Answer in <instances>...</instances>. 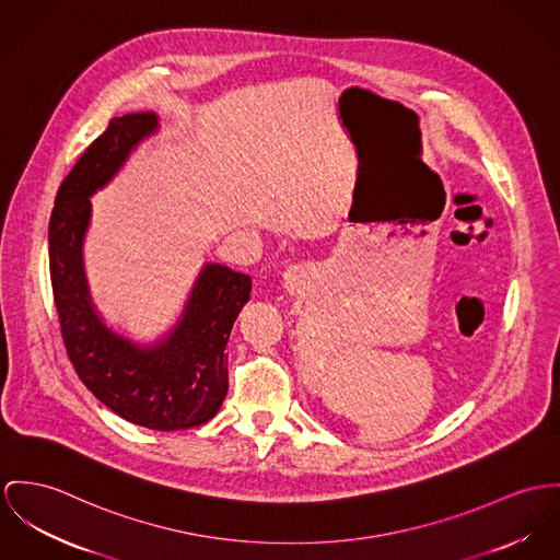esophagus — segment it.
<instances>
[{
	"mask_svg": "<svg viewBox=\"0 0 560 560\" xmlns=\"http://www.w3.org/2000/svg\"><path fill=\"white\" fill-rule=\"evenodd\" d=\"M304 268L301 266H294V268H290L288 272H285V277H283V285L288 288V292H294V290H299L302 285V279H304Z\"/></svg>",
	"mask_w": 560,
	"mask_h": 560,
	"instance_id": "34e87169",
	"label": "esophagus"
}]
</instances>
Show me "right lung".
Returning <instances> with one entry per match:
<instances>
[{"label": "right lung", "instance_id": "add662e5", "mask_svg": "<svg viewBox=\"0 0 560 560\" xmlns=\"http://www.w3.org/2000/svg\"><path fill=\"white\" fill-rule=\"evenodd\" d=\"M158 129L153 113L110 119L59 185L48 221L52 301L68 358L100 402L131 424L185 431L209 422L228 394L225 345L252 294V277L207 264L173 332L140 347L113 332L93 308L83 268L91 202L133 147Z\"/></svg>", "mask_w": 560, "mask_h": 560}]
</instances>
